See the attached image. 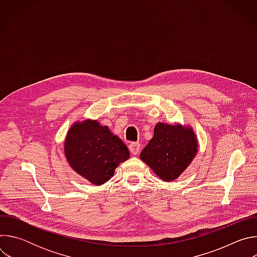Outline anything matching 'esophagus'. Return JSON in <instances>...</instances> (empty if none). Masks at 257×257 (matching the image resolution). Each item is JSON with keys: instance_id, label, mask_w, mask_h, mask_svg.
Wrapping results in <instances>:
<instances>
[{"instance_id": "1", "label": "esophagus", "mask_w": 257, "mask_h": 257, "mask_svg": "<svg viewBox=\"0 0 257 257\" xmlns=\"http://www.w3.org/2000/svg\"><path fill=\"white\" fill-rule=\"evenodd\" d=\"M129 150L132 155H137L140 151V143L139 142H131L129 144Z\"/></svg>"}]
</instances>
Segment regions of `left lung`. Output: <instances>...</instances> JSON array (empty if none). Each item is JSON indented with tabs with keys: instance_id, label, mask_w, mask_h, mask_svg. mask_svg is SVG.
I'll use <instances>...</instances> for the list:
<instances>
[{
	"instance_id": "1",
	"label": "left lung",
	"mask_w": 257,
	"mask_h": 257,
	"mask_svg": "<svg viewBox=\"0 0 257 257\" xmlns=\"http://www.w3.org/2000/svg\"><path fill=\"white\" fill-rule=\"evenodd\" d=\"M197 153V139L190 128L158 123L154 137L140 154L164 181H173L184 171Z\"/></svg>"
}]
</instances>
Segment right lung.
I'll return each mask as SVG.
<instances>
[{"label": "right lung", "mask_w": 257, "mask_h": 257, "mask_svg": "<svg viewBox=\"0 0 257 257\" xmlns=\"http://www.w3.org/2000/svg\"><path fill=\"white\" fill-rule=\"evenodd\" d=\"M64 150L73 170L94 185L111 179L119 164L130 158L127 146L118 136L90 120L72 126Z\"/></svg>", "instance_id": "right-lung-1"}]
</instances>
